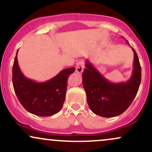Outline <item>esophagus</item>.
Instances as JSON below:
<instances>
[{"instance_id":"1","label":"esophagus","mask_w":152,"mask_h":152,"mask_svg":"<svg viewBox=\"0 0 152 152\" xmlns=\"http://www.w3.org/2000/svg\"><path fill=\"white\" fill-rule=\"evenodd\" d=\"M83 69H84V63L83 61H78L77 64H76V72L78 73V74H81L83 72Z\"/></svg>"}]
</instances>
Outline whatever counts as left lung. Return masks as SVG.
<instances>
[{
  "mask_svg": "<svg viewBox=\"0 0 152 152\" xmlns=\"http://www.w3.org/2000/svg\"><path fill=\"white\" fill-rule=\"evenodd\" d=\"M127 43L129 45L128 41ZM130 46V45H129ZM134 69L128 81L111 83L88 60L82 74L87 103L94 114L102 117H113L124 112L137 95L142 78L140 63L135 50Z\"/></svg>",
  "mask_w": 152,
  "mask_h": 152,
  "instance_id": "left-lung-1",
  "label": "left lung"
}]
</instances>
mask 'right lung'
I'll list each match as a JSON object with an SVG mask.
<instances>
[{"instance_id": "right-lung-1", "label": "right lung", "mask_w": 152, "mask_h": 152, "mask_svg": "<svg viewBox=\"0 0 152 152\" xmlns=\"http://www.w3.org/2000/svg\"><path fill=\"white\" fill-rule=\"evenodd\" d=\"M18 53V50H17ZM17 53L13 66V85L21 105L31 114L49 116L62 109L65 101L67 81L75 68L62 70L48 81L38 83L26 78L19 68Z\"/></svg>"}]
</instances>
